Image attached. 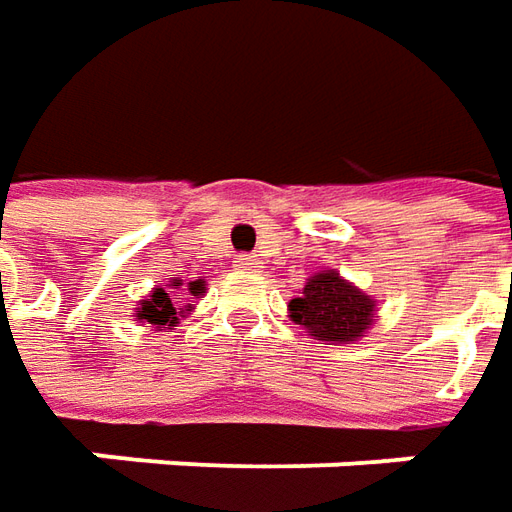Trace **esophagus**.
<instances>
[{
	"instance_id": "obj_1",
	"label": "esophagus",
	"mask_w": 512,
	"mask_h": 512,
	"mask_svg": "<svg viewBox=\"0 0 512 512\" xmlns=\"http://www.w3.org/2000/svg\"><path fill=\"white\" fill-rule=\"evenodd\" d=\"M235 266H238L240 272H255L257 266H260V260L255 255H238L235 257Z\"/></svg>"
}]
</instances>
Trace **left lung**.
I'll use <instances>...</instances> for the list:
<instances>
[{
    "mask_svg": "<svg viewBox=\"0 0 512 512\" xmlns=\"http://www.w3.org/2000/svg\"><path fill=\"white\" fill-rule=\"evenodd\" d=\"M291 323L303 326L326 345H351L362 340L377 317V300L348 283L337 269L314 272L306 286L289 300Z\"/></svg>",
    "mask_w": 512,
    "mask_h": 512,
    "instance_id": "1",
    "label": "left lung"
}]
</instances>
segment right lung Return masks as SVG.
<instances>
[{
    "label": "right lung",
    "mask_w": 512,
    "mask_h": 512,
    "mask_svg": "<svg viewBox=\"0 0 512 512\" xmlns=\"http://www.w3.org/2000/svg\"><path fill=\"white\" fill-rule=\"evenodd\" d=\"M181 286H184V280H178V277H172L167 286H155V289L138 303V309H135V320L141 323V326H150L152 331H167V328H175L181 323V317L186 314H192V303H186V306H175V303H181L184 297H181ZM203 289H198L195 283H189V294H201Z\"/></svg>",
    "instance_id": "add662e5"
}]
</instances>
